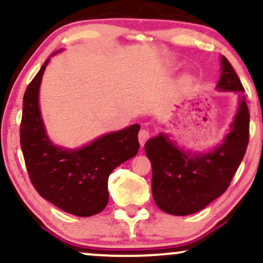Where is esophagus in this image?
I'll list each match as a JSON object with an SVG mask.
<instances>
[{"instance_id": "34e87169", "label": "esophagus", "mask_w": 263, "mask_h": 263, "mask_svg": "<svg viewBox=\"0 0 263 263\" xmlns=\"http://www.w3.org/2000/svg\"><path fill=\"white\" fill-rule=\"evenodd\" d=\"M149 137H151V132L148 131V129H145V128L141 129L140 134H138V141H140L141 145H143L145 142L148 141V138Z\"/></svg>"}]
</instances>
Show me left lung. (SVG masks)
<instances>
[{
	"label": "left lung",
	"instance_id": "8db88e82",
	"mask_svg": "<svg viewBox=\"0 0 263 263\" xmlns=\"http://www.w3.org/2000/svg\"><path fill=\"white\" fill-rule=\"evenodd\" d=\"M217 88L239 94L238 112L219 147L210 153L191 156L162 134L144 145L152 164V194L156 204L165 213L189 216L207 207L227 191L245 156L250 137L245 89L224 56Z\"/></svg>",
	"mask_w": 263,
	"mask_h": 263
}]
</instances>
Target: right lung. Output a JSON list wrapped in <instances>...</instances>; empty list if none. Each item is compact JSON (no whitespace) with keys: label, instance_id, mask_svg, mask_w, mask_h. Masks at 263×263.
<instances>
[{"label":"right lung","instance_id":"right-lung-1","mask_svg":"<svg viewBox=\"0 0 263 263\" xmlns=\"http://www.w3.org/2000/svg\"><path fill=\"white\" fill-rule=\"evenodd\" d=\"M47 62L28 85L23 98L21 147L25 166L41 197L74 216H94L109 201L110 174L137 154L140 125L107 134L81 149L55 147L46 136L37 101Z\"/></svg>","mask_w":263,"mask_h":263}]
</instances>
